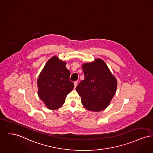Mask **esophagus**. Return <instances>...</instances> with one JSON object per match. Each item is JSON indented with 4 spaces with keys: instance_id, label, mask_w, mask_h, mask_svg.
Listing matches in <instances>:
<instances>
[{
    "instance_id": "obj_1",
    "label": "esophagus",
    "mask_w": 153,
    "mask_h": 153,
    "mask_svg": "<svg viewBox=\"0 0 153 153\" xmlns=\"http://www.w3.org/2000/svg\"><path fill=\"white\" fill-rule=\"evenodd\" d=\"M74 88H76L77 85V81H76L74 82Z\"/></svg>"
}]
</instances>
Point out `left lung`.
Here are the masks:
<instances>
[{
	"instance_id": "1",
	"label": "left lung",
	"mask_w": 153,
	"mask_h": 153,
	"mask_svg": "<svg viewBox=\"0 0 153 153\" xmlns=\"http://www.w3.org/2000/svg\"><path fill=\"white\" fill-rule=\"evenodd\" d=\"M82 68L85 78L76 88L81 97L82 105L92 111L105 109L116 92V77L101 59L84 63Z\"/></svg>"
}]
</instances>
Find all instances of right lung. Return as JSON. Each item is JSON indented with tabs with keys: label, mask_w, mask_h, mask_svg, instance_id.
<instances>
[{
	"label": "right lung",
	"mask_w": 153,
	"mask_h": 153,
	"mask_svg": "<svg viewBox=\"0 0 153 153\" xmlns=\"http://www.w3.org/2000/svg\"><path fill=\"white\" fill-rule=\"evenodd\" d=\"M71 72L66 62L53 56L45 64L37 80L38 95L47 108L55 110L61 107L68 94L74 88L70 81Z\"/></svg>",
	"instance_id": "right-lung-1"
}]
</instances>
